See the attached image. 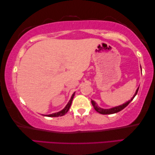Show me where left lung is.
I'll use <instances>...</instances> for the list:
<instances>
[{"mask_svg": "<svg viewBox=\"0 0 155 155\" xmlns=\"http://www.w3.org/2000/svg\"><path fill=\"white\" fill-rule=\"evenodd\" d=\"M138 90H139V88L137 89L136 92L135 93V95L133 97L131 98L130 100L128 101L127 102L123 104L122 105H120V106H115V107H113V108H108V109H104V108H101L100 107H98V106L97 105V104H96L94 101L93 100H91V103H92V105L93 106V107H94L95 110L98 112L100 114H102V115H110V114H113V113H118L121 111V110H123L124 108H126V106H127L129 104H130V101L133 100L134 97H135V95L137 94V92H138Z\"/></svg>", "mask_w": 155, "mask_h": 155, "instance_id": "left-lung-1", "label": "left lung"}]
</instances>
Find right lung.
<instances>
[{
    "label": "right lung",
    "mask_w": 155,
    "mask_h": 155,
    "mask_svg": "<svg viewBox=\"0 0 155 155\" xmlns=\"http://www.w3.org/2000/svg\"><path fill=\"white\" fill-rule=\"evenodd\" d=\"M74 95H75V93H73V94L72 95L71 97V100L68 101V104H67V106H65L64 109H62V110L59 111V112L58 113H53V114H51V115H45V116H47V117H59V116H63L64 115H65L66 113L68 112V110H69L70 108V106L71 105V103H72V101H73V99L74 97Z\"/></svg>",
    "instance_id": "1"
}]
</instances>
